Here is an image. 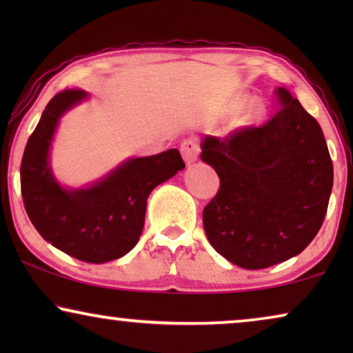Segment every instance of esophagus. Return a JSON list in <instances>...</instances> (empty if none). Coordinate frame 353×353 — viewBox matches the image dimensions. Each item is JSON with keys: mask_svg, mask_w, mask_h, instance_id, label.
I'll use <instances>...</instances> for the list:
<instances>
[{"mask_svg": "<svg viewBox=\"0 0 353 353\" xmlns=\"http://www.w3.org/2000/svg\"><path fill=\"white\" fill-rule=\"evenodd\" d=\"M181 154L183 157H185L186 163L196 162L197 156H199V144H197L196 139H188V141L183 143Z\"/></svg>", "mask_w": 353, "mask_h": 353, "instance_id": "34e87169", "label": "esophagus"}]
</instances>
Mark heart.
Masks as SVG:
<instances>
[{"label":"heart","mask_w":353,"mask_h":353,"mask_svg":"<svg viewBox=\"0 0 353 353\" xmlns=\"http://www.w3.org/2000/svg\"><path fill=\"white\" fill-rule=\"evenodd\" d=\"M260 112H262V109H260V105H252V108H250V110L248 112V119L249 120H254L255 117H257V115H260Z\"/></svg>","instance_id":"heart-1"}]
</instances>
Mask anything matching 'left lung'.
<instances>
[{"label": "left lung", "instance_id": "1", "mask_svg": "<svg viewBox=\"0 0 353 353\" xmlns=\"http://www.w3.org/2000/svg\"><path fill=\"white\" fill-rule=\"evenodd\" d=\"M262 127L202 139L201 159L220 178L202 212L207 239L241 268L260 270L301 254L312 243L332 190V162L320 123L286 88Z\"/></svg>", "mask_w": 353, "mask_h": 353}]
</instances>
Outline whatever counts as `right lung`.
I'll list each match as a JSON object with an SVG mask.
<instances>
[{
    "mask_svg": "<svg viewBox=\"0 0 353 353\" xmlns=\"http://www.w3.org/2000/svg\"><path fill=\"white\" fill-rule=\"evenodd\" d=\"M88 98L83 90L57 93L28 138L21 163L27 215L43 239L70 257L104 263L137 245L151 191L185 168L178 149L125 161L94 185L65 190L50 167V148L62 114Z\"/></svg>",
    "mask_w": 353,
    "mask_h": 353,
    "instance_id": "obj_1",
    "label": "right lung"
}]
</instances>
